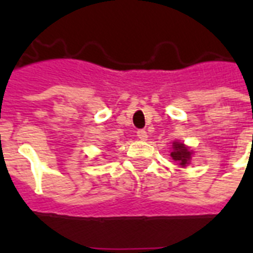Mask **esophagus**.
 Masks as SVG:
<instances>
[{"label":"esophagus","mask_w":253,"mask_h":253,"mask_svg":"<svg viewBox=\"0 0 253 253\" xmlns=\"http://www.w3.org/2000/svg\"><path fill=\"white\" fill-rule=\"evenodd\" d=\"M136 136H138L140 140H147V138H148V135H147L146 130H138V132H136Z\"/></svg>","instance_id":"esophagus-1"}]
</instances>
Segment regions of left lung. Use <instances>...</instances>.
Returning <instances> with one entry per match:
<instances>
[{
  "label": "left lung",
  "instance_id": "8db88e82",
  "mask_svg": "<svg viewBox=\"0 0 253 253\" xmlns=\"http://www.w3.org/2000/svg\"><path fill=\"white\" fill-rule=\"evenodd\" d=\"M173 160L180 163V166L188 164L189 159H190V151L182 144V143H173V152L170 154Z\"/></svg>",
  "mask_w": 253,
  "mask_h": 253
}]
</instances>
